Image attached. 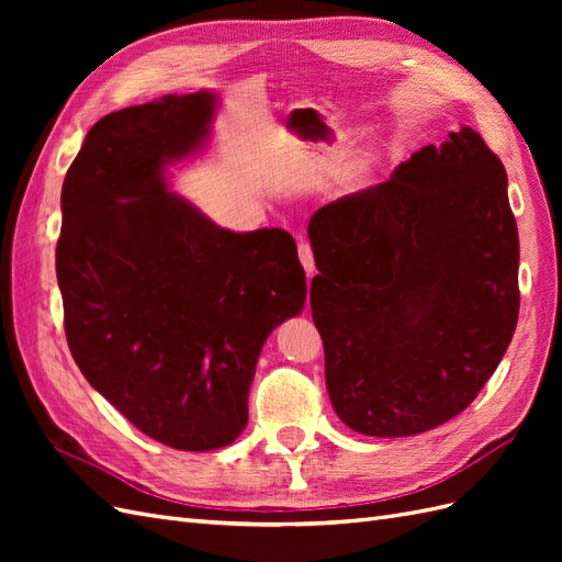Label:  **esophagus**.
Wrapping results in <instances>:
<instances>
[{"instance_id":"34e87169","label":"esophagus","mask_w":562,"mask_h":562,"mask_svg":"<svg viewBox=\"0 0 562 562\" xmlns=\"http://www.w3.org/2000/svg\"><path fill=\"white\" fill-rule=\"evenodd\" d=\"M297 255H300V262L304 267V271H307V277H314L316 271V265H314V250L307 241H300L297 244Z\"/></svg>"}]
</instances>
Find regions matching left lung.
Segmentation results:
<instances>
[{
    "mask_svg": "<svg viewBox=\"0 0 562 562\" xmlns=\"http://www.w3.org/2000/svg\"><path fill=\"white\" fill-rule=\"evenodd\" d=\"M499 157L462 126L310 220L312 316L337 417L363 436L440 427L518 323V227Z\"/></svg>",
    "mask_w": 562,
    "mask_h": 562,
    "instance_id": "1",
    "label": "left lung"
}]
</instances>
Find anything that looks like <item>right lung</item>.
Returning <instances> with one entry per match:
<instances>
[{
	"label": "right lung",
	"instance_id": "right-lung-1",
	"mask_svg": "<svg viewBox=\"0 0 562 562\" xmlns=\"http://www.w3.org/2000/svg\"><path fill=\"white\" fill-rule=\"evenodd\" d=\"M213 91L100 119L63 182L56 274L81 375L176 450L234 443L269 333L307 300L285 229L229 232L171 190L211 138Z\"/></svg>",
	"mask_w": 562,
	"mask_h": 562
}]
</instances>
